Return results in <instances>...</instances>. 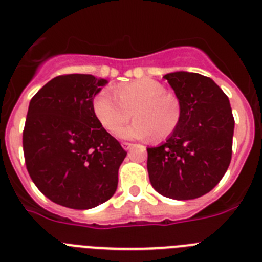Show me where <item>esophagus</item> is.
Returning <instances> with one entry per match:
<instances>
[{"label": "esophagus", "instance_id": "esophagus-1", "mask_svg": "<svg viewBox=\"0 0 262 262\" xmlns=\"http://www.w3.org/2000/svg\"><path fill=\"white\" fill-rule=\"evenodd\" d=\"M122 147H123L126 151H128V149H131V148L134 147V144L133 143H128V142H123L122 143Z\"/></svg>", "mask_w": 262, "mask_h": 262}]
</instances>
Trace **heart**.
I'll return each instance as SVG.
<instances>
[{
  "mask_svg": "<svg viewBox=\"0 0 262 262\" xmlns=\"http://www.w3.org/2000/svg\"><path fill=\"white\" fill-rule=\"evenodd\" d=\"M94 117L110 134H115L130 115L136 120L121 129L117 136L122 139H165L181 123L182 107L180 99L161 82L149 78L120 85L115 96L103 89L94 96Z\"/></svg>",
  "mask_w": 262,
  "mask_h": 262,
  "instance_id": "heart-1",
  "label": "heart"
}]
</instances>
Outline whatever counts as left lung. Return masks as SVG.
Segmentation results:
<instances>
[{
  "instance_id": "8db88e82",
  "label": "left lung",
  "mask_w": 262,
  "mask_h": 262,
  "mask_svg": "<svg viewBox=\"0 0 262 262\" xmlns=\"http://www.w3.org/2000/svg\"><path fill=\"white\" fill-rule=\"evenodd\" d=\"M181 103V123L166 142L147 148L155 190L172 200H194L219 184L231 163L235 128L228 97L210 77L191 72L164 76Z\"/></svg>"
}]
</instances>
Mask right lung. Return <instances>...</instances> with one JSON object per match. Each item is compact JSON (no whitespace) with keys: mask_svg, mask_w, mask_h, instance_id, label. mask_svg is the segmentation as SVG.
Masks as SVG:
<instances>
[{"mask_svg":"<svg viewBox=\"0 0 262 262\" xmlns=\"http://www.w3.org/2000/svg\"><path fill=\"white\" fill-rule=\"evenodd\" d=\"M105 78L57 76L30 101L23 129L29 174L52 202L93 209L114 195L127 152L94 117L92 102Z\"/></svg>","mask_w":262,"mask_h":262,"instance_id":"right-lung-1","label":"right lung"}]
</instances>
